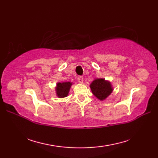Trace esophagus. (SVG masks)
Listing matches in <instances>:
<instances>
[{
    "instance_id": "esophagus-1",
    "label": "esophagus",
    "mask_w": 158,
    "mask_h": 158,
    "mask_svg": "<svg viewBox=\"0 0 158 158\" xmlns=\"http://www.w3.org/2000/svg\"><path fill=\"white\" fill-rule=\"evenodd\" d=\"M77 81H78L80 83H82L83 82V77L82 76H79L77 78Z\"/></svg>"
}]
</instances>
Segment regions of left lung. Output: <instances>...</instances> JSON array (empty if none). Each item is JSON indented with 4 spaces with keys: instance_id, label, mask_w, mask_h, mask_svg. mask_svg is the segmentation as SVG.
<instances>
[{
    "instance_id": "8db88e82",
    "label": "left lung",
    "mask_w": 158,
    "mask_h": 158,
    "mask_svg": "<svg viewBox=\"0 0 158 158\" xmlns=\"http://www.w3.org/2000/svg\"><path fill=\"white\" fill-rule=\"evenodd\" d=\"M90 88L93 94L100 100H105L113 91L110 83L105 79H95L90 85Z\"/></svg>"
}]
</instances>
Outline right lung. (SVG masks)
<instances>
[{"label": "right lung", "mask_w": 158, "mask_h": 158, "mask_svg": "<svg viewBox=\"0 0 158 158\" xmlns=\"http://www.w3.org/2000/svg\"><path fill=\"white\" fill-rule=\"evenodd\" d=\"M72 83L70 82H64L58 83L56 87V94L59 98H64L69 94V89Z\"/></svg>", "instance_id": "add662e5"}]
</instances>
